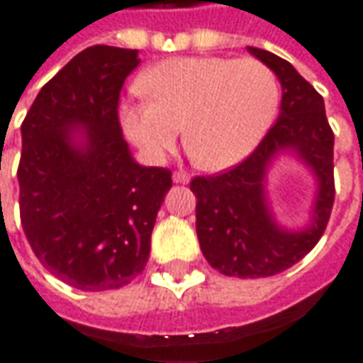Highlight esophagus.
I'll use <instances>...</instances> for the list:
<instances>
[{
  "label": "esophagus",
  "mask_w": 363,
  "mask_h": 363,
  "mask_svg": "<svg viewBox=\"0 0 363 363\" xmlns=\"http://www.w3.org/2000/svg\"><path fill=\"white\" fill-rule=\"evenodd\" d=\"M172 181L179 182V184H184V182H189V174L182 172V170H174V172H172Z\"/></svg>",
  "instance_id": "esophagus-1"
}]
</instances>
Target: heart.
I'll return each mask as SVG.
<instances>
[{"label":"heart","mask_w":363,"mask_h":363,"mask_svg":"<svg viewBox=\"0 0 363 363\" xmlns=\"http://www.w3.org/2000/svg\"><path fill=\"white\" fill-rule=\"evenodd\" d=\"M146 98L122 106L124 132L144 155L162 160L184 134L186 150L206 170L247 158L277 112L279 84L253 57H172L143 76Z\"/></svg>","instance_id":"b5f03b06"}]
</instances>
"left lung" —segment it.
Wrapping results in <instances>:
<instances>
[{"mask_svg":"<svg viewBox=\"0 0 363 363\" xmlns=\"http://www.w3.org/2000/svg\"><path fill=\"white\" fill-rule=\"evenodd\" d=\"M249 52L281 82L279 118L243 162L191 181L203 255L223 275L241 279L271 277L301 261L321 239L335 199L333 132L323 98L287 60L259 48ZM283 150L295 152L318 179L314 215L299 232L274 223L264 194L268 164Z\"/></svg>","mask_w":363,"mask_h":363,"instance_id":"1","label":"left lung"}]
</instances>
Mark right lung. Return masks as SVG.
<instances>
[{
	"instance_id": "obj_1",
	"label": "right lung",
	"mask_w": 363,
	"mask_h": 363,
	"mask_svg": "<svg viewBox=\"0 0 363 363\" xmlns=\"http://www.w3.org/2000/svg\"><path fill=\"white\" fill-rule=\"evenodd\" d=\"M138 64V50L86 48L21 124V227L40 263L82 291L118 289L143 273L172 186V172L138 164L122 136L120 90Z\"/></svg>"
}]
</instances>
